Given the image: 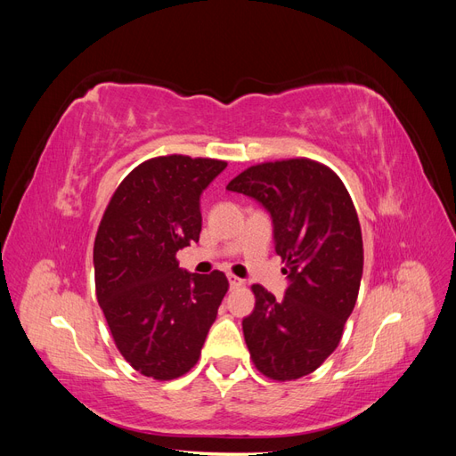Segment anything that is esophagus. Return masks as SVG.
<instances>
[{
    "label": "esophagus",
    "mask_w": 456,
    "mask_h": 456,
    "mask_svg": "<svg viewBox=\"0 0 456 456\" xmlns=\"http://www.w3.org/2000/svg\"><path fill=\"white\" fill-rule=\"evenodd\" d=\"M228 281H230L232 289H238V287L243 285V280L238 278V275H233V273H228Z\"/></svg>",
    "instance_id": "1"
}]
</instances>
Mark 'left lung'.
<instances>
[{
  "instance_id": "1",
  "label": "left lung",
  "mask_w": 456,
  "mask_h": 456,
  "mask_svg": "<svg viewBox=\"0 0 456 456\" xmlns=\"http://www.w3.org/2000/svg\"><path fill=\"white\" fill-rule=\"evenodd\" d=\"M226 188L270 211L275 253L291 280L281 300L251 287L255 310L243 320L251 360L272 380L306 377L337 350L360 293L363 240L354 201L333 169L308 158L251 165Z\"/></svg>"
}]
</instances>
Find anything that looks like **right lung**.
I'll use <instances>...</instances> for the list:
<instances>
[{
	"instance_id": "1",
	"label": "right lung",
	"mask_w": 456,
	"mask_h": 456,
	"mask_svg": "<svg viewBox=\"0 0 456 456\" xmlns=\"http://www.w3.org/2000/svg\"><path fill=\"white\" fill-rule=\"evenodd\" d=\"M226 161L158 156L123 178L96 230V300L116 348L154 380L186 375L228 291L223 272L190 273L176 251L200 240V196Z\"/></svg>"
}]
</instances>
